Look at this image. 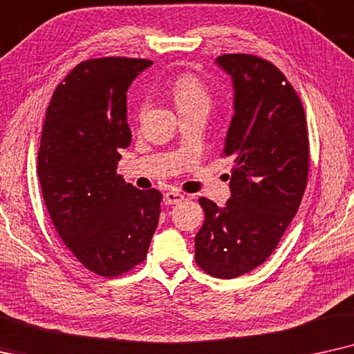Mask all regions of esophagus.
Wrapping results in <instances>:
<instances>
[{
  "instance_id": "esophagus-1",
  "label": "esophagus",
  "mask_w": 354,
  "mask_h": 354,
  "mask_svg": "<svg viewBox=\"0 0 354 354\" xmlns=\"http://www.w3.org/2000/svg\"><path fill=\"white\" fill-rule=\"evenodd\" d=\"M185 201V196L180 194V192H174V191H168L167 194L163 196V202L167 205H174V204H180V202Z\"/></svg>"
}]
</instances>
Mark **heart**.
<instances>
[{"mask_svg":"<svg viewBox=\"0 0 354 354\" xmlns=\"http://www.w3.org/2000/svg\"><path fill=\"white\" fill-rule=\"evenodd\" d=\"M171 95L180 113L205 110L212 105V93L207 84L192 73H183L171 84ZM145 110V103L138 106V116Z\"/></svg>","mask_w":354,"mask_h":354,"instance_id":"heart-1","label":"heart"}]
</instances>
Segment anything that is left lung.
<instances>
[{"mask_svg":"<svg viewBox=\"0 0 354 354\" xmlns=\"http://www.w3.org/2000/svg\"><path fill=\"white\" fill-rule=\"evenodd\" d=\"M216 64L233 79L234 115L221 155L233 160L232 197H205L196 234V262L216 279H236L267 261L303 199L309 171L304 108L270 61L232 53Z\"/></svg>","mask_w":354,"mask_h":354,"instance_id":"8db88e82","label":"left lung"}]
</instances>
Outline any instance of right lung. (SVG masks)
<instances>
[{
  "label": "right lung",
  "instance_id": "add662e5",
  "mask_svg": "<svg viewBox=\"0 0 354 354\" xmlns=\"http://www.w3.org/2000/svg\"><path fill=\"white\" fill-rule=\"evenodd\" d=\"M150 59L98 58L56 87L45 115L37 173L56 232L100 277H120L147 257L162 194L116 173L131 144L126 92Z\"/></svg>",
  "mask_w": 354,
  "mask_h": 354
}]
</instances>
